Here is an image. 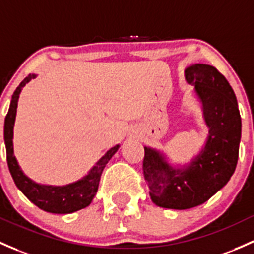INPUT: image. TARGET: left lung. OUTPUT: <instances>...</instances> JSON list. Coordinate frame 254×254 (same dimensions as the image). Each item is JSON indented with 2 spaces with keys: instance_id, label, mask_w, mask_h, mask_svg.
Segmentation results:
<instances>
[{
  "instance_id": "1",
  "label": "left lung",
  "mask_w": 254,
  "mask_h": 254,
  "mask_svg": "<svg viewBox=\"0 0 254 254\" xmlns=\"http://www.w3.org/2000/svg\"><path fill=\"white\" fill-rule=\"evenodd\" d=\"M185 79L193 85L209 127L204 148L190 164L173 167L164 154L145 147L143 176L154 204L169 209H189L204 203L223 189L234 174L241 140V117L233 87L208 64H192Z\"/></svg>"
}]
</instances>
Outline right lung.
Wrapping results in <instances>:
<instances>
[{
  "instance_id": "add662e5",
  "label": "right lung",
  "mask_w": 254,
  "mask_h": 254,
  "mask_svg": "<svg viewBox=\"0 0 254 254\" xmlns=\"http://www.w3.org/2000/svg\"><path fill=\"white\" fill-rule=\"evenodd\" d=\"M34 78H36L35 74H30L15 89L12 96L6 119H4V143H6L8 168H9L10 175H12L17 188L40 209L45 210V212L55 213V214H69V213L86 208L91 203L96 192H97L103 169H105L109 159L113 157V154L118 151L119 145L114 146L109 151H107L105 156L90 170L89 174L84 176L81 180L75 181L73 184H69L65 186H51L41 185V184H36L33 180H30L21 172L14 157L13 127H14L19 93L21 89L25 86V84H28Z\"/></svg>"
}]
</instances>
